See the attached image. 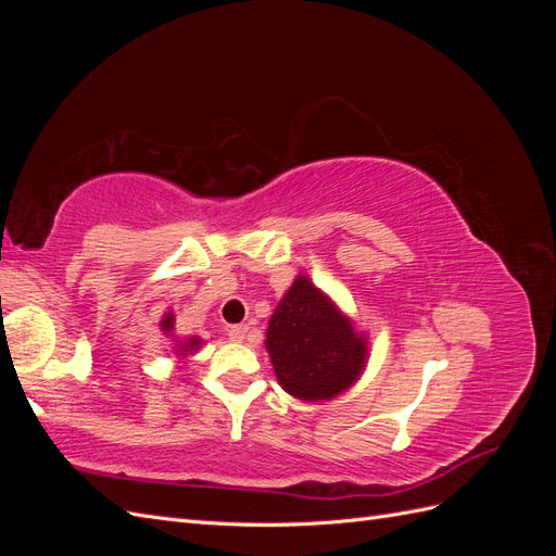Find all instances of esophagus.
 <instances>
[{"instance_id": "obj_1", "label": "esophagus", "mask_w": 556, "mask_h": 556, "mask_svg": "<svg viewBox=\"0 0 556 556\" xmlns=\"http://www.w3.org/2000/svg\"><path fill=\"white\" fill-rule=\"evenodd\" d=\"M245 333H248V327H245V325H233V327L227 329L229 341H233V343H243Z\"/></svg>"}]
</instances>
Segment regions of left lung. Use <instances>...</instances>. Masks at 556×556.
Returning a JSON list of instances; mask_svg holds the SVG:
<instances>
[{
    "mask_svg": "<svg viewBox=\"0 0 556 556\" xmlns=\"http://www.w3.org/2000/svg\"><path fill=\"white\" fill-rule=\"evenodd\" d=\"M264 345L282 390L308 403L348 392L368 362L366 336L304 274L278 301Z\"/></svg>",
    "mask_w": 556,
    "mask_h": 556,
    "instance_id": "left-lung-1",
    "label": "left lung"
}]
</instances>
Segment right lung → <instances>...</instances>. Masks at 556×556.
<instances>
[{
	"mask_svg": "<svg viewBox=\"0 0 556 556\" xmlns=\"http://www.w3.org/2000/svg\"><path fill=\"white\" fill-rule=\"evenodd\" d=\"M160 329L166 339L172 341V352L180 364H188L190 357H194L197 352L206 345V341L201 339V336H178L176 333V313L174 311H166L162 315Z\"/></svg>",
	"mask_w": 556,
	"mask_h": 556,
	"instance_id": "right-lung-1",
	"label": "right lung"
}]
</instances>
